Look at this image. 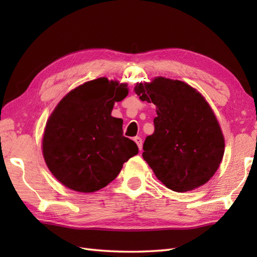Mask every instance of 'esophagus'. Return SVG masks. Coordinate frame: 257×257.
<instances>
[{
    "mask_svg": "<svg viewBox=\"0 0 257 257\" xmlns=\"http://www.w3.org/2000/svg\"><path fill=\"white\" fill-rule=\"evenodd\" d=\"M134 140H135V143L137 144L139 150H140V151L143 150V139H141L140 137H135V138H134Z\"/></svg>",
    "mask_w": 257,
    "mask_h": 257,
    "instance_id": "obj_1",
    "label": "esophagus"
}]
</instances>
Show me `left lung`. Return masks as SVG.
<instances>
[{
    "mask_svg": "<svg viewBox=\"0 0 257 257\" xmlns=\"http://www.w3.org/2000/svg\"><path fill=\"white\" fill-rule=\"evenodd\" d=\"M155 103V133L146 138L144 159L156 177L176 192H187L214 176L224 155V137L205 98L181 80L157 77L135 87Z\"/></svg>",
    "mask_w": 257,
    "mask_h": 257,
    "instance_id": "8db88e82",
    "label": "left lung"
}]
</instances>
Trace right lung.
Instances as JSON below:
<instances>
[{
  "instance_id": "add662e5",
  "label": "right lung",
  "mask_w": 257,
  "mask_h": 257,
  "mask_svg": "<svg viewBox=\"0 0 257 257\" xmlns=\"http://www.w3.org/2000/svg\"><path fill=\"white\" fill-rule=\"evenodd\" d=\"M128 95L127 84L100 77L76 87L58 102L43 136V156L59 182L77 192H95L116 179L138 154L123 137L113 105Z\"/></svg>"
}]
</instances>
